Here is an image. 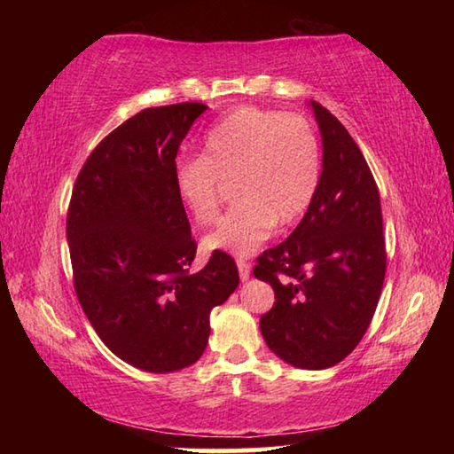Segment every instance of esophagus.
Masks as SVG:
<instances>
[{
	"instance_id": "obj_1",
	"label": "esophagus",
	"mask_w": 454,
	"mask_h": 454,
	"mask_svg": "<svg viewBox=\"0 0 454 454\" xmlns=\"http://www.w3.org/2000/svg\"><path fill=\"white\" fill-rule=\"evenodd\" d=\"M236 264H238V272H240V280L242 282L248 280L250 278V264L246 262V260H242V258H238Z\"/></svg>"
}]
</instances>
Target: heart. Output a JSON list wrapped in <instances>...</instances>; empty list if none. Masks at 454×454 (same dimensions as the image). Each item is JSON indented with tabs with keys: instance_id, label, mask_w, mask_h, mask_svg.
<instances>
[{
	"instance_id": "obj_1",
	"label": "heart",
	"mask_w": 454,
	"mask_h": 454,
	"mask_svg": "<svg viewBox=\"0 0 454 454\" xmlns=\"http://www.w3.org/2000/svg\"><path fill=\"white\" fill-rule=\"evenodd\" d=\"M322 172L318 136L304 116L240 106L206 132L200 158L174 168V190L198 224L216 220L222 184L238 204L206 236L208 250L248 256L274 224H296L317 196Z\"/></svg>"
}]
</instances>
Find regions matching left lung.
Wrapping results in <instances>:
<instances>
[{"mask_svg": "<svg viewBox=\"0 0 454 454\" xmlns=\"http://www.w3.org/2000/svg\"><path fill=\"white\" fill-rule=\"evenodd\" d=\"M322 136L317 196L286 240L258 256L254 276L276 302L260 333L276 356L309 371L347 358L379 304L387 248L380 196L363 152L325 106L310 102Z\"/></svg>", "mask_w": 454, "mask_h": 454, "instance_id": "left-lung-1", "label": "left lung"}]
</instances>
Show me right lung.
I'll use <instances>...</instances> for the list:
<instances>
[{
    "label": "right lung",
    "instance_id": "1",
    "mask_svg": "<svg viewBox=\"0 0 454 454\" xmlns=\"http://www.w3.org/2000/svg\"><path fill=\"white\" fill-rule=\"evenodd\" d=\"M208 106L148 107L107 134L78 174L67 210L74 288L114 355L148 372L202 356L210 312L240 276L214 250L202 270L186 210L174 190L176 153Z\"/></svg>",
    "mask_w": 454,
    "mask_h": 454
}]
</instances>
